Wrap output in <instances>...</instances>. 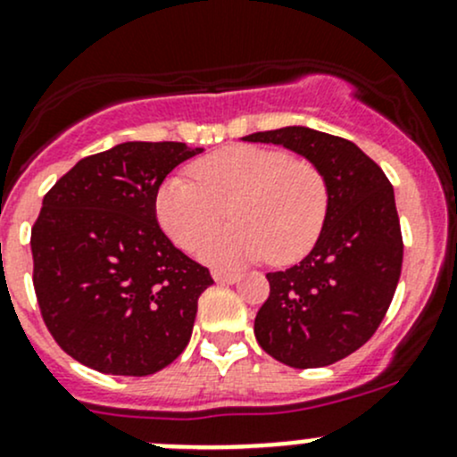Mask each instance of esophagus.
I'll return each mask as SVG.
<instances>
[{
	"label": "esophagus",
	"instance_id": "obj_1",
	"mask_svg": "<svg viewBox=\"0 0 457 457\" xmlns=\"http://www.w3.org/2000/svg\"><path fill=\"white\" fill-rule=\"evenodd\" d=\"M212 278H214L216 283H220V285H234V283H238V278H241V276L234 274V271L214 270V271H212Z\"/></svg>",
	"mask_w": 457,
	"mask_h": 457
}]
</instances>
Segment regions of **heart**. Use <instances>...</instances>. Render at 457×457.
Masks as SVG:
<instances>
[{
  "mask_svg": "<svg viewBox=\"0 0 457 457\" xmlns=\"http://www.w3.org/2000/svg\"><path fill=\"white\" fill-rule=\"evenodd\" d=\"M186 177L165 179L156 219L181 250L212 265H241L270 256L294 262L314 247L327 219V183L312 161L278 147L228 145L203 156ZM230 212L235 223L209 234ZM209 236L211 238L207 239Z\"/></svg>",
  "mask_w": 457,
  "mask_h": 457,
  "instance_id": "heart-1",
  "label": "heart"
}]
</instances>
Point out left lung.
I'll list each match as a JSON object with an SVG mask.
<instances>
[{
	"instance_id": "obj_1",
	"label": "left lung",
	"mask_w": 457,
	"mask_h": 457,
	"mask_svg": "<svg viewBox=\"0 0 457 457\" xmlns=\"http://www.w3.org/2000/svg\"><path fill=\"white\" fill-rule=\"evenodd\" d=\"M320 170L327 219L298 265L270 271L254 320L262 349L294 370L327 367L361 349L385 318L403 270V234L389 179L356 143L305 126L254 132Z\"/></svg>"
}]
</instances>
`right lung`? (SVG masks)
<instances>
[{"label":"right lung","instance_id":"obj_1","mask_svg":"<svg viewBox=\"0 0 457 457\" xmlns=\"http://www.w3.org/2000/svg\"><path fill=\"white\" fill-rule=\"evenodd\" d=\"M203 147L126 141L81 159L41 203L32 285L46 327L81 365L150 376L177 361L210 270L156 223L163 179Z\"/></svg>","mask_w":457,"mask_h":457}]
</instances>
